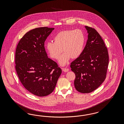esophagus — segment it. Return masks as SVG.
<instances>
[{
    "label": "esophagus",
    "mask_w": 124,
    "mask_h": 124,
    "mask_svg": "<svg viewBox=\"0 0 124 124\" xmlns=\"http://www.w3.org/2000/svg\"><path fill=\"white\" fill-rule=\"evenodd\" d=\"M62 70H63V71L64 72H68L69 71V69H68L67 68H62Z\"/></svg>",
    "instance_id": "1"
}]
</instances>
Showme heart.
<instances>
[{
  "label": "heart",
  "mask_w": 124,
  "mask_h": 124,
  "mask_svg": "<svg viewBox=\"0 0 124 124\" xmlns=\"http://www.w3.org/2000/svg\"><path fill=\"white\" fill-rule=\"evenodd\" d=\"M85 41V34L81 30H64L55 35L54 41L47 42L45 47L50 56L54 59L59 57L63 50L64 52L59 58V63L64 66L71 58L76 59L81 55Z\"/></svg>",
  "instance_id": "obj_1"
}]
</instances>
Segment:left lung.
I'll return each mask as SVG.
<instances>
[{"mask_svg":"<svg viewBox=\"0 0 124 124\" xmlns=\"http://www.w3.org/2000/svg\"><path fill=\"white\" fill-rule=\"evenodd\" d=\"M88 39L82 54L71 63L75 73L74 85L82 93H89L97 89L106 78L109 64L108 50L97 31L85 26Z\"/></svg>","mask_w":124,"mask_h":124,"instance_id":"obj_1","label":"left lung"}]
</instances>
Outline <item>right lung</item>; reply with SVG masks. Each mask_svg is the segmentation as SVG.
Returning a JSON list of instances; mask_svg holds the SVG:
<instances>
[{"instance_id":"obj_1","label":"right lung","mask_w":124,"mask_h":124,"mask_svg":"<svg viewBox=\"0 0 124 124\" xmlns=\"http://www.w3.org/2000/svg\"><path fill=\"white\" fill-rule=\"evenodd\" d=\"M54 28L40 27L30 30L19 41L15 52V69L20 82L38 96L51 94L62 70L47 56L45 42Z\"/></svg>"}]
</instances>
